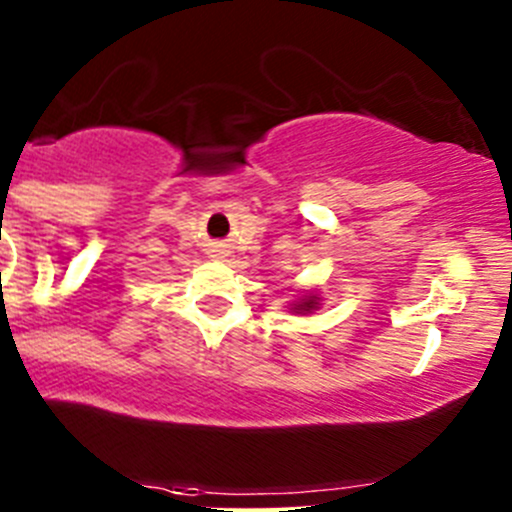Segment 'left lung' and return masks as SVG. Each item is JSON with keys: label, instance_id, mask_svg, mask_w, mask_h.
<instances>
[{"label": "left lung", "instance_id": "obj_1", "mask_svg": "<svg viewBox=\"0 0 512 512\" xmlns=\"http://www.w3.org/2000/svg\"><path fill=\"white\" fill-rule=\"evenodd\" d=\"M317 304H319V297L317 294H307V297H302L299 299L297 304H294V312H299V314H307V312H314V309H317Z\"/></svg>", "mask_w": 512, "mask_h": 512}]
</instances>
